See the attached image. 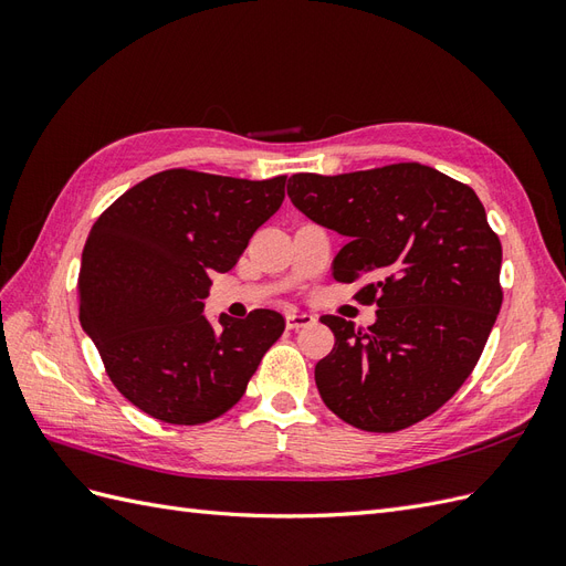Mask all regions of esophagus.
<instances>
[{"label":"esophagus","instance_id":"34e87169","mask_svg":"<svg viewBox=\"0 0 566 566\" xmlns=\"http://www.w3.org/2000/svg\"><path fill=\"white\" fill-rule=\"evenodd\" d=\"M316 323V316L314 314H304V312H290L285 316V325L287 331H300V328H306V325H314Z\"/></svg>","mask_w":566,"mask_h":566}]
</instances>
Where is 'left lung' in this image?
<instances>
[{
  "instance_id": "8db88e82",
  "label": "left lung",
  "mask_w": 566,
  "mask_h": 566,
  "mask_svg": "<svg viewBox=\"0 0 566 566\" xmlns=\"http://www.w3.org/2000/svg\"><path fill=\"white\" fill-rule=\"evenodd\" d=\"M287 196L347 238L333 279H368L354 297L378 304L368 328L321 316L335 335L314 370L323 403L366 432L432 416L470 378L503 304V248L482 200L420 163L293 175Z\"/></svg>"
}]
</instances>
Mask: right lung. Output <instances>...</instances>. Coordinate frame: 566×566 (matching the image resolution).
I'll return each instance as SVG.
<instances>
[{
    "mask_svg": "<svg viewBox=\"0 0 566 566\" xmlns=\"http://www.w3.org/2000/svg\"><path fill=\"white\" fill-rule=\"evenodd\" d=\"M285 177L250 181L165 169L96 219L82 250L80 323L111 382L146 416L202 424L245 394L285 318L202 316L212 271L227 273L281 208Z\"/></svg>",
    "mask_w": 566,
    "mask_h": 566,
    "instance_id": "right-lung-1",
    "label": "right lung"
}]
</instances>
